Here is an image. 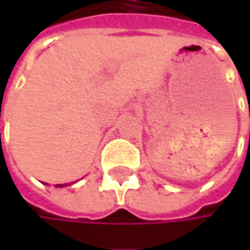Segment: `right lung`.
I'll use <instances>...</instances> for the list:
<instances>
[{
    "instance_id": "1",
    "label": "right lung",
    "mask_w": 250,
    "mask_h": 250,
    "mask_svg": "<svg viewBox=\"0 0 250 250\" xmlns=\"http://www.w3.org/2000/svg\"><path fill=\"white\" fill-rule=\"evenodd\" d=\"M65 185H68V184H65ZM65 185H62V184H58L56 187H65Z\"/></svg>"
}]
</instances>
